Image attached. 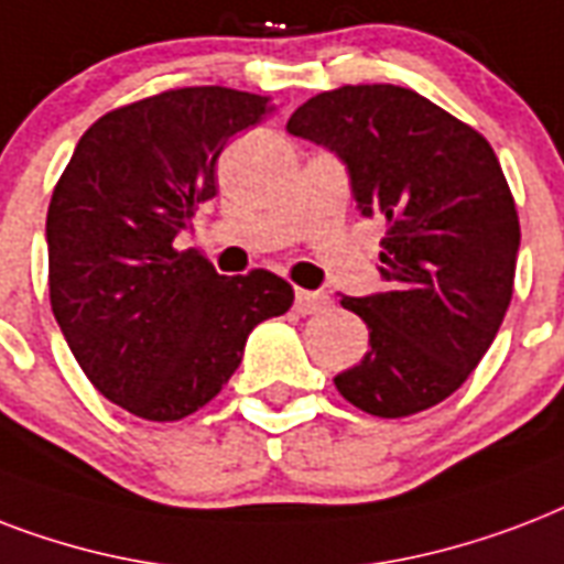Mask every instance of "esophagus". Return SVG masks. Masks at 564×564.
<instances>
[{"instance_id":"34e87169","label":"esophagus","mask_w":564,"mask_h":564,"mask_svg":"<svg viewBox=\"0 0 564 564\" xmlns=\"http://www.w3.org/2000/svg\"><path fill=\"white\" fill-rule=\"evenodd\" d=\"M329 305V296H323V294H314V291H296V312L300 314H317L323 312Z\"/></svg>"}]
</instances>
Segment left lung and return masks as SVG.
Segmentation results:
<instances>
[{"label":"left lung","mask_w":564,"mask_h":564,"mask_svg":"<svg viewBox=\"0 0 564 564\" xmlns=\"http://www.w3.org/2000/svg\"><path fill=\"white\" fill-rule=\"evenodd\" d=\"M288 132L338 152L361 214L386 226L388 288L341 300L368 323L370 350L335 388L377 417L447 400L495 341L514 288L521 223L491 143L397 85L323 90Z\"/></svg>","instance_id":"left-lung-1"}]
</instances>
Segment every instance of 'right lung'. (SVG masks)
I'll use <instances>...</instances> for the list:
<instances>
[{
    "label": "right lung",
    "mask_w": 564,
    "mask_h": 564,
    "mask_svg": "<svg viewBox=\"0 0 564 564\" xmlns=\"http://www.w3.org/2000/svg\"><path fill=\"white\" fill-rule=\"evenodd\" d=\"M270 96L173 87L120 105L78 141L46 214L50 303L94 388L147 421H182L220 394L261 321L294 288L270 270L220 276L173 238L217 194L232 134L261 123Z\"/></svg>",
    "instance_id": "obj_1"
}]
</instances>
